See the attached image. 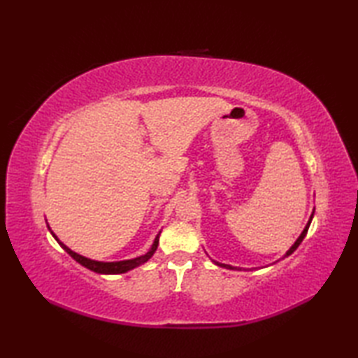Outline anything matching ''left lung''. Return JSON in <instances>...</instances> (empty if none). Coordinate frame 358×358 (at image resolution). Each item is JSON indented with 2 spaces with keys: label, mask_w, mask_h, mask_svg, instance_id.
<instances>
[{
  "label": "left lung",
  "mask_w": 358,
  "mask_h": 358,
  "mask_svg": "<svg viewBox=\"0 0 358 358\" xmlns=\"http://www.w3.org/2000/svg\"><path fill=\"white\" fill-rule=\"evenodd\" d=\"M313 217H314V212H313V215H310V218H309V222H308V224L305 226V229H303V232L300 234V237L299 238H296V241L294 243V245L291 246V248H289V250H287V252L285 254V257H287V255H291L292 252H294V250L296 249V248H299L300 246V243L303 241V238H305L306 237V234H308V229H309V224H310V222H313ZM283 257V258H285ZM217 266H222V268H226V269H237V268H234V266H231V264H223V263H218V262H214Z\"/></svg>",
  "instance_id": "obj_1"
}]
</instances>
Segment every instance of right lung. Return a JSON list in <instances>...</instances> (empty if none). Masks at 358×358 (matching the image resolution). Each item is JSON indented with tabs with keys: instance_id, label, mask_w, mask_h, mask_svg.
<instances>
[{
	"instance_id": "add662e5",
	"label": "right lung",
	"mask_w": 358,
	"mask_h": 358,
	"mask_svg": "<svg viewBox=\"0 0 358 358\" xmlns=\"http://www.w3.org/2000/svg\"><path fill=\"white\" fill-rule=\"evenodd\" d=\"M49 231H50V227H49ZM50 234L53 235V238L58 241V245L62 246L66 250V252L73 258L75 262H78L81 266H85V268L94 271L96 273H124L127 271L136 268V266L146 263L149 258L154 255V252H155L157 248H158L159 234H162V232H158V235H157L155 240H154V245H152L150 249H149V252H146L144 255L136 257V258H132V260H123V262H96V260H90V258H86V257H83V255H80L77 252H73V250H71L69 248L64 245V243H62V241L58 240L57 235L53 234L52 231H50Z\"/></svg>"
}]
</instances>
